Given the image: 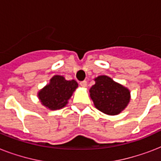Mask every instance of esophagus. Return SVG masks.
<instances>
[{"instance_id":"obj_1","label":"esophagus","mask_w":161,"mask_h":161,"mask_svg":"<svg viewBox=\"0 0 161 161\" xmlns=\"http://www.w3.org/2000/svg\"><path fill=\"white\" fill-rule=\"evenodd\" d=\"M79 84H80V86H82L83 88H85V87H87V81H82V82L79 83Z\"/></svg>"}]
</instances>
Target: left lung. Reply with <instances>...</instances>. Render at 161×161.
Returning <instances> with one entry per match:
<instances>
[{
	"instance_id": "8db88e82",
	"label": "left lung",
	"mask_w": 161,
	"mask_h": 161,
	"mask_svg": "<svg viewBox=\"0 0 161 161\" xmlns=\"http://www.w3.org/2000/svg\"><path fill=\"white\" fill-rule=\"evenodd\" d=\"M95 84L89 89L90 98L99 111L108 115L119 114L130 100V92L105 75L94 79Z\"/></svg>"
}]
</instances>
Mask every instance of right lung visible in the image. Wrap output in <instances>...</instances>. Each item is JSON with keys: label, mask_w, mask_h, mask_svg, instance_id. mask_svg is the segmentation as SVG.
<instances>
[{"label": "right lung", "mask_w": 161, "mask_h": 161, "mask_svg": "<svg viewBox=\"0 0 161 161\" xmlns=\"http://www.w3.org/2000/svg\"><path fill=\"white\" fill-rule=\"evenodd\" d=\"M78 86L75 80L68 81L63 76L55 75L47 85L39 91L37 96L42 104L49 109H60L65 107Z\"/></svg>", "instance_id": "add662e5"}]
</instances>
